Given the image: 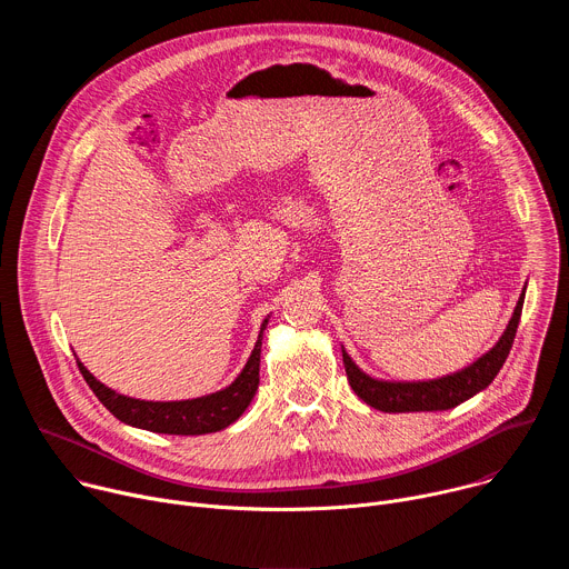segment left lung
<instances>
[{
  "label": "left lung",
  "mask_w": 569,
  "mask_h": 569,
  "mask_svg": "<svg viewBox=\"0 0 569 569\" xmlns=\"http://www.w3.org/2000/svg\"><path fill=\"white\" fill-rule=\"evenodd\" d=\"M522 303H525V290L518 299V306L513 310V317L509 321L507 331L498 340V345L483 353L479 360H475L470 367L437 378V380H423V382H389V380H376L367 376L342 349V360L347 369V378L351 389L367 402L371 408L380 412H439V410H450L455 405L472 398L477 391L486 389L498 371L502 369L516 331H518V321L522 315Z\"/></svg>",
  "instance_id": "8db88e82"
}]
</instances>
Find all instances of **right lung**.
<instances>
[{
    "mask_svg": "<svg viewBox=\"0 0 569 569\" xmlns=\"http://www.w3.org/2000/svg\"><path fill=\"white\" fill-rule=\"evenodd\" d=\"M263 321L259 340L254 345V351L248 360V365L242 367L238 378L209 396L191 398V400H139L130 398L123 393H117L114 389L106 387L99 382L86 367L83 362H78L80 373H83L86 382L90 389L97 393V398L106 405V408L123 423L159 435H209L224 430L231 426L242 412L248 410V405L252 402L257 389H259V365H261V340L266 331Z\"/></svg>",
    "mask_w": 569,
    "mask_h": 569,
    "instance_id": "right-lung-1",
    "label": "right lung"
}]
</instances>
